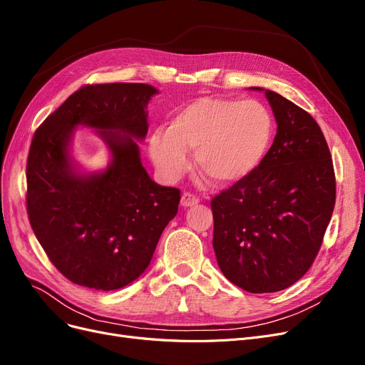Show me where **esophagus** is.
Instances as JSON below:
<instances>
[{"mask_svg":"<svg viewBox=\"0 0 365 365\" xmlns=\"http://www.w3.org/2000/svg\"><path fill=\"white\" fill-rule=\"evenodd\" d=\"M198 202H200V198L195 197L192 192H183L182 194L180 204L183 205V207H191V205H195Z\"/></svg>","mask_w":365,"mask_h":365,"instance_id":"obj_1","label":"esophagus"}]
</instances>
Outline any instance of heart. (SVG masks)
Returning a JSON list of instances; mask_svg holds the SVG:
<instances>
[{
  "mask_svg": "<svg viewBox=\"0 0 365 365\" xmlns=\"http://www.w3.org/2000/svg\"><path fill=\"white\" fill-rule=\"evenodd\" d=\"M273 138V119L257 100L202 97L174 112L167 128L149 138L155 167L167 180L187 170V152L195 150V167L209 182H240L262 163Z\"/></svg>",
  "mask_w": 365,
  "mask_h": 365,
  "instance_id": "b5f03b06",
  "label": "heart"
}]
</instances>
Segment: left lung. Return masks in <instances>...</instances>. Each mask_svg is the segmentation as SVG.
<instances>
[{"label": "left lung", "mask_w": 365, "mask_h": 365, "mask_svg": "<svg viewBox=\"0 0 365 365\" xmlns=\"http://www.w3.org/2000/svg\"><path fill=\"white\" fill-rule=\"evenodd\" d=\"M277 134L258 168L212 200L213 249L237 287L289 288L312 267L336 204V174L316 120L273 91Z\"/></svg>", "instance_id": "8db88e82"}]
</instances>
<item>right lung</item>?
<instances>
[{
  "label": "right lung",
  "mask_w": 365,
  "mask_h": 365,
  "mask_svg": "<svg viewBox=\"0 0 365 365\" xmlns=\"http://www.w3.org/2000/svg\"><path fill=\"white\" fill-rule=\"evenodd\" d=\"M155 93L146 83L85 85L46 118L31 141V228L58 272L81 287L113 291L135 280L178 213L180 189L149 178L131 138L146 137L145 107ZM77 124L98 129L113 150L104 173H73L66 148Z\"/></svg>",
  "instance_id": "add662e5"
}]
</instances>
